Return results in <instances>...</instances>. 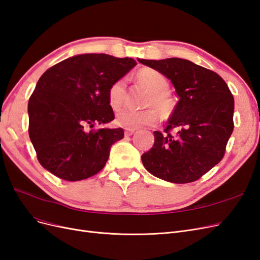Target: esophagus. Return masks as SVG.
<instances>
[{
  "label": "esophagus",
  "mask_w": 260,
  "mask_h": 260,
  "mask_svg": "<svg viewBox=\"0 0 260 260\" xmlns=\"http://www.w3.org/2000/svg\"><path fill=\"white\" fill-rule=\"evenodd\" d=\"M135 132H136V129H124V136L125 137H130Z\"/></svg>",
  "instance_id": "obj_1"
}]
</instances>
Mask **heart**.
Here are the masks:
<instances>
[{"label": "heart", "mask_w": 260, "mask_h": 260, "mask_svg": "<svg viewBox=\"0 0 260 260\" xmlns=\"http://www.w3.org/2000/svg\"><path fill=\"white\" fill-rule=\"evenodd\" d=\"M137 80L142 83L149 91L145 105H154L158 111L167 115L172 109V101L166 93L168 81L162 74L152 68L141 69L136 76ZM127 89V82L124 79L114 81L108 88L107 99L108 104L113 109L119 108L122 104ZM158 120V113L155 108L131 109L123 108L116 115L115 122L125 129H136L143 125H152Z\"/></svg>", "instance_id": "heart-1"}]
</instances>
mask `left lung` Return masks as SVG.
I'll return each instance as SVG.
<instances>
[{
  "instance_id": "1",
  "label": "left lung",
  "mask_w": 260,
  "mask_h": 260,
  "mask_svg": "<svg viewBox=\"0 0 260 260\" xmlns=\"http://www.w3.org/2000/svg\"><path fill=\"white\" fill-rule=\"evenodd\" d=\"M138 60L167 77L179 96L165 135L154 131L153 147L141 157L145 169L172 183L199 180L224 156L234 128L231 91L218 74L187 59Z\"/></svg>"
}]
</instances>
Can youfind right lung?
I'll list each match as a JSON object with an SVG mask.
<instances>
[{
	"label": "right lung",
	"mask_w": 260,
	"mask_h": 260,
	"mask_svg": "<svg viewBox=\"0 0 260 260\" xmlns=\"http://www.w3.org/2000/svg\"><path fill=\"white\" fill-rule=\"evenodd\" d=\"M136 65L129 57L81 54L41 76L29 99L28 131L43 168L66 181L90 178L104 168L123 130L90 129L114 120L108 88Z\"/></svg>",
	"instance_id": "1"
}]
</instances>
